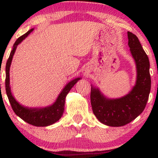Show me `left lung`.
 <instances>
[{
    "instance_id": "left-lung-1",
    "label": "left lung",
    "mask_w": 158,
    "mask_h": 158,
    "mask_svg": "<svg viewBox=\"0 0 158 158\" xmlns=\"http://www.w3.org/2000/svg\"><path fill=\"white\" fill-rule=\"evenodd\" d=\"M128 46L137 65L136 85L129 94L119 99H106L99 89L92 88L90 102L97 118L103 124L118 127L128 124L144 110L151 90L149 60L138 38L128 32Z\"/></svg>"
}]
</instances>
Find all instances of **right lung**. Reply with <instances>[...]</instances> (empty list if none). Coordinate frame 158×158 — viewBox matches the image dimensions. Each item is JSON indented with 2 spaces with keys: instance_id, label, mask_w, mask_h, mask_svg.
<instances>
[{
  "instance_id": "obj_1",
  "label": "right lung",
  "mask_w": 158,
  "mask_h": 158,
  "mask_svg": "<svg viewBox=\"0 0 158 158\" xmlns=\"http://www.w3.org/2000/svg\"><path fill=\"white\" fill-rule=\"evenodd\" d=\"M33 29H31L23 34L21 37L16 40L15 44L13 45L12 51L10 52V57L6 61V80H5V87H6V92L8 97L12 110H14L16 115H18L20 118L23 121L27 122L29 124L35 126H48L53 124L57 122L61 118L64 113V102L65 97L67 94L69 93L70 90L73 87V85L80 79V78H77L68 83L64 87V89L61 92L56 99V102L51 106L47 107L44 108H29L23 107L19 104L17 101L12 97L10 87V68L11 62H12V57L16 50V48L29 34L31 32Z\"/></svg>"
}]
</instances>
